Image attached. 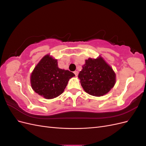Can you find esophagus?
<instances>
[{"label": "esophagus", "mask_w": 146, "mask_h": 146, "mask_svg": "<svg viewBox=\"0 0 146 146\" xmlns=\"http://www.w3.org/2000/svg\"><path fill=\"white\" fill-rule=\"evenodd\" d=\"M74 73L75 74V75H76V76H78V71H77V70H76V71H74Z\"/></svg>", "instance_id": "1"}]
</instances>
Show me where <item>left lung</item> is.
Masks as SVG:
<instances>
[{
  "label": "left lung",
  "instance_id": "obj_1",
  "mask_svg": "<svg viewBox=\"0 0 146 146\" xmlns=\"http://www.w3.org/2000/svg\"><path fill=\"white\" fill-rule=\"evenodd\" d=\"M82 68L78 77L88 94L102 96L108 93L115 84V73L100 56L96 59L88 58Z\"/></svg>",
  "mask_w": 146,
  "mask_h": 146
}]
</instances>
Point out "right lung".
I'll list each match as a JSON object with an SVG mask.
<instances>
[{"label":"right lung","mask_w":146,"mask_h":146,"mask_svg":"<svg viewBox=\"0 0 146 146\" xmlns=\"http://www.w3.org/2000/svg\"><path fill=\"white\" fill-rule=\"evenodd\" d=\"M75 74L68 70L60 69L57 60L48 55L44 56L31 75V85L35 92L50 99L63 92L70 78Z\"/></svg>","instance_id":"obj_1"}]
</instances>
